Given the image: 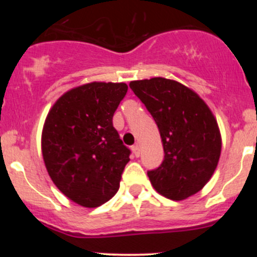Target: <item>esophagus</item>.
<instances>
[{
  "label": "esophagus",
  "mask_w": 257,
  "mask_h": 257,
  "mask_svg": "<svg viewBox=\"0 0 257 257\" xmlns=\"http://www.w3.org/2000/svg\"><path fill=\"white\" fill-rule=\"evenodd\" d=\"M132 151H133V153H134L135 157H139V156H140V147H139V145L133 146Z\"/></svg>",
  "instance_id": "1"
}]
</instances>
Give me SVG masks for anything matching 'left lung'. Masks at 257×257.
Masks as SVG:
<instances>
[{
  "label": "left lung",
  "mask_w": 257,
  "mask_h": 257,
  "mask_svg": "<svg viewBox=\"0 0 257 257\" xmlns=\"http://www.w3.org/2000/svg\"><path fill=\"white\" fill-rule=\"evenodd\" d=\"M129 87L152 114L163 144V162L147 172L153 188L173 200L199 192L213 176L221 155V134L213 112L198 94L173 79H141Z\"/></svg>",
  "instance_id": "8db88e82"
}]
</instances>
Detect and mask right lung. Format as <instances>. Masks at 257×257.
Here are the masks:
<instances>
[{
    "instance_id": "add662e5",
    "label": "right lung",
    "mask_w": 257,
    "mask_h": 257,
    "mask_svg": "<svg viewBox=\"0 0 257 257\" xmlns=\"http://www.w3.org/2000/svg\"><path fill=\"white\" fill-rule=\"evenodd\" d=\"M125 83L91 82L66 91L48 112L42 131L47 172L72 202L96 208L110 200L131 150L123 145L112 117L125 96Z\"/></svg>"
}]
</instances>
